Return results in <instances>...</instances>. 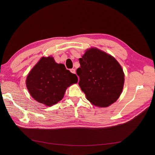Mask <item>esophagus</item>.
Here are the masks:
<instances>
[{
  "instance_id": "34e87169",
  "label": "esophagus",
  "mask_w": 155,
  "mask_h": 155,
  "mask_svg": "<svg viewBox=\"0 0 155 155\" xmlns=\"http://www.w3.org/2000/svg\"><path fill=\"white\" fill-rule=\"evenodd\" d=\"M70 72L72 73V74H75V70L74 68L70 69Z\"/></svg>"
}]
</instances>
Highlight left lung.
I'll use <instances>...</instances> for the list:
<instances>
[{"mask_svg":"<svg viewBox=\"0 0 155 155\" xmlns=\"http://www.w3.org/2000/svg\"><path fill=\"white\" fill-rule=\"evenodd\" d=\"M78 60V84L87 99L99 107H106L115 103L122 92L125 81L118 61L96 48L87 49Z\"/></svg>","mask_w":155,"mask_h":155,"instance_id":"left-lung-1","label":"left lung"}]
</instances>
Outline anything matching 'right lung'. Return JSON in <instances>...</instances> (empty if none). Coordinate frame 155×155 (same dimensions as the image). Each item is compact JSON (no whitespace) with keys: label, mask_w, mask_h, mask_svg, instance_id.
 Wrapping results in <instances>:
<instances>
[{"label":"right lung","mask_w":155,"mask_h":155,"mask_svg":"<svg viewBox=\"0 0 155 155\" xmlns=\"http://www.w3.org/2000/svg\"><path fill=\"white\" fill-rule=\"evenodd\" d=\"M78 82V77L52 56L42 57L26 79V86L35 100L52 106L62 100L66 90Z\"/></svg>","instance_id":"right-lung-1"}]
</instances>
